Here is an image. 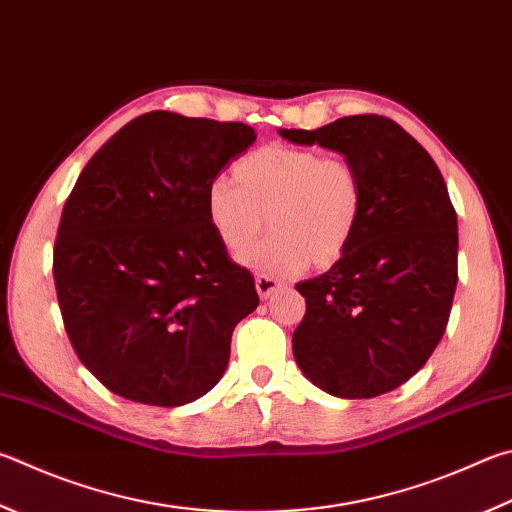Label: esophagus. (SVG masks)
<instances>
[{"mask_svg":"<svg viewBox=\"0 0 512 512\" xmlns=\"http://www.w3.org/2000/svg\"><path fill=\"white\" fill-rule=\"evenodd\" d=\"M255 286H257L259 297H262V300H268V297H271L277 288H282V282L275 280V277H271V275H257Z\"/></svg>","mask_w":512,"mask_h":512,"instance_id":"1","label":"esophagus"}]
</instances>
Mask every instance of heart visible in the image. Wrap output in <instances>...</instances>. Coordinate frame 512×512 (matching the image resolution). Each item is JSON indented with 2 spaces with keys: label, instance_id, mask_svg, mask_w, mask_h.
Listing matches in <instances>:
<instances>
[{
  "label": "heart",
  "instance_id": "heart-1",
  "mask_svg": "<svg viewBox=\"0 0 512 512\" xmlns=\"http://www.w3.org/2000/svg\"><path fill=\"white\" fill-rule=\"evenodd\" d=\"M232 180L217 179L206 192L212 230L228 250H241L264 228L271 235L241 253L259 271L291 275L311 262L329 266L356 237L365 190L358 167L345 156L311 147L266 145L232 167Z\"/></svg>",
  "mask_w": 512,
  "mask_h": 512
}]
</instances>
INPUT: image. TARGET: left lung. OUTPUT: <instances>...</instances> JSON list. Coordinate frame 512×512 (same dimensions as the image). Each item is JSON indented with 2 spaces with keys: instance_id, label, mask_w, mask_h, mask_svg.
<instances>
[{
  "instance_id": "obj_1",
  "label": "left lung",
  "mask_w": 512,
  "mask_h": 512,
  "mask_svg": "<svg viewBox=\"0 0 512 512\" xmlns=\"http://www.w3.org/2000/svg\"><path fill=\"white\" fill-rule=\"evenodd\" d=\"M280 136L342 154L365 190L347 253L295 284L306 300L295 362L331 396L392 392L425 365L448 327L459 235L443 176L423 145L385 116H345Z\"/></svg>"
}]
</instances>
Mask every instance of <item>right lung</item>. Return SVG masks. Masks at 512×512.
Segmentation results:
<instances>
[{"instance_id":"obj_1","label":"right lung","mask_w":512,"mask_h":512,"mask_svg":"<svg viewBox=\"0 0 512 512\" xmlns=\"http://www.w3.org/2000/svg\"><path fill=\"white\" fill-rule=\"evenodd\" d=\"M255 138L244 123L150 111L80 172L53 280L71 345L109 392L176 407L224 376L232 331L259 297L212 230L206 192Z\"/></svg>"}]
</instances>
